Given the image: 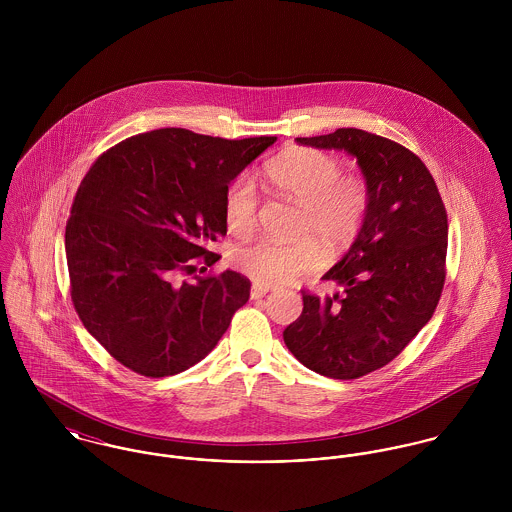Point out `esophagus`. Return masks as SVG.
<instances>
[{
	"mask_svg": "<svg viewBox=\"0 0 512 512\" xmlns=\"http://www.w3.org/2000/svg\"><path fill=\"white\" fill-rule=\"evenodd\" d=\"M270 292V288L268 286H262V284H252V290H250V297L252 299H262L266 293Z\"/></svg>",
	"mask_w": 512,
	"mask_h": 512,
	"instance_id": "34e87169",
	"label": "esophagus"
}]
</instances>
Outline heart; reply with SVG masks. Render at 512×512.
<instances>
[{"label":"heart","instance_id":"heart-1","mask_svg":"<svg viewBox=\"0 0 512 512\" xmlns=\"http://www.w3.org/2000/svg\"><path fill=\"white\" fill-rule=\"evenodd\" d=\"M266 179L286 199L301 205L295 242L258 240L232 252L236 270L262 286H286L315 272L323 248L331 256L345 254L359 238L368 213V187L357 175H343L341 163L319 149L293 147L272 159ZM258 195L246 175L224 191V222L230 234L248 236L256 228Z\"/></svg>","mask_w":512,"mask_h":512}]
</instances>
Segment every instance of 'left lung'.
<instances>
[{
	"label": "left lung",
	"mask_w": 512,
	"mask_h": 512,
	"mask_svg": "<svg viewBox=\"0 0 512 512\" xmlns=\"http://www.w3.org/2000/svg\"><path fill=\"white\" fill-rule=\"evenodd\" d=\"M295 142L353 155L368 213L355 244L323 276L343 293L303 292L284 343L317 374L359 378L398 357L432 319L445 282V207L422 159L396 142L357 128Z\"/></svg>",
	"instance_id": "8db88e82"
}]
</instances>
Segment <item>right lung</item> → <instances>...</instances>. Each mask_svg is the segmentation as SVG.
<instances>
[{"instance_id":"obj_1","label":"right lung","mask_w":512,"mask_h":512,"mask_svg":"<svg viewBox=\"0 0 512 512\" xmlns=\"http://www.w3.org/2000/svg\"><path fill=\"white\" fill-rule=\"evenodd\" d=\"M278 138L222 140L183 128L132 136L84 175L65 232L74 309L130 370L161 378L203 361L250 297L238 272L177 284L219 254L226 187ZM207 270V268H205Z\"/></svg>"}]
</instances>
